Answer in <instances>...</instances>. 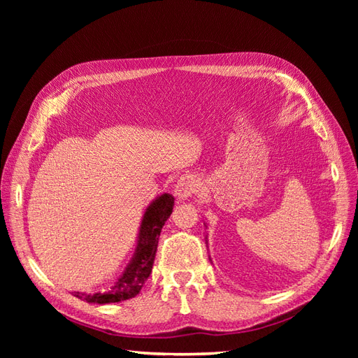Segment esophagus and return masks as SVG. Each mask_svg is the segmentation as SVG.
I'll return each mask as SVG.
<instances>
[{
	"instance_id": "obj_1",
	"label": "esophagus",
	"mask_w": 358,
	"mask_h": 358,
	"mask_svg": "<svg viewBox=\"0 0 358 358\" xmlns=\"http://www.w3.org/2000/svg\"><path fill=\"white\" fill-rule=\"evenodd\" d=\"M197 187H199V179L196 176L192 175L182 176L175 185V197L179 201H185L189 197H192V194L197 191Z\"/></svg>"
}]
</instances>
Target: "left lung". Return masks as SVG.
I'll list each match as a JSON object with an SVG mask.
<instances>
[{
	"instance_id": "left-lung-1",
	"label": "left lung",
	"mask_w": 358,
	"mask_h": 358,
	"mask_svg": "<svg viewBox=\"0 0 358 358\" xmlns=\"http://www.w3.org/2000/svg\"><path fill=\"white\" fill-rule=\"evenodd\" d=\"M206 239H208V236H206ZM206 243H208V241H206ZM209 259H210V257H209ZM210 262H212V259H210Z\"/></svg>"
}]
</instances>
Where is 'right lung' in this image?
<instances>
[{
    "label": "right lung",
    "mask_w": 358,
    "mask_h": 358,
    "mask_svg": "<svg viewBox=\"0 0 358 358\" xmlns=\"http://www.w3.org/2000/svg\"><path fill=\"white\" fill-rule=\"evenodd\" d=\"M173 206H175V197L167 192L161 194L149 203L138 227L134 254L122 275L117 278L109 291L95 292V294L74 292V296L88 303H96V305L117 303L136 297L152 272L159 234L166 221L170 218Z\"/></svg>",
    "instance_id": "add662e5"
}]
</instances>
